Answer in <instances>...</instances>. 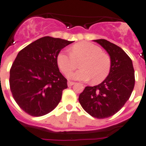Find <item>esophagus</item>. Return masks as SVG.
Listing matches in <instances>:
<instances>
[{
	"mask_svg": "<svg viewBox=\"0 0 146 146\" xmlns=\"http://www.w3.org/2000/svg\"><path fill=\"white\" fill-rule=\"evenodd\" d=\"M75 83L74 82H72V81H68V86H72L74 85Z\"/></svg>",
	"mask_w": 146,
	"mask_h": 146,
	"instance_id": "34e87169",
	"label": "esophagus"
}]
</instances>
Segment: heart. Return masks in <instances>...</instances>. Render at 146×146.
<instances>
[{
	"instance_id": "b5f03b06",
	"label": "heart",
	"mask_w": 146,
	"mask_h": 146,
	"mask_svg": "<svg viewBox=\"0 0 146 146\" xmlns=\"http://www.w3.org/2000/svg\"><path fill=\"white\" fill-rule=\"evenodd\" d=\"M80 70L68 74L70 79L87 81L92 79L93 83H99L108 77L111 70V58L100 47L88 42H80L71 47L70 54L60 52L57 63L60 71L67 74L78 66Z\"/></svg>"
}]
</instances>
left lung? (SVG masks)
Masks as SVG:
<instances>
[{
	"label": "left lung",
	"instance_id": "obj_1",
	"mask_svg": "<svg viewBox=\"0 0 146 146\" xmlns=\"http://www.w3.org/2000/svg\"><path fill=\"white\" fill-rule=\"evenodd\" d=\"M94 41L110 56L111 70L99 85L86 87L79 102L88 114L103 119L119 111L129 99L135 83L134 70L131 58L120 47L105 39Z\"/></svg>",
	"mask_w": 146,
	"mask_h": 146
}]
</instances>
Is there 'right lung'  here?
I'll return each instance as SVG.
<instances>
[{"mask_svg":"<svg viewBox=\"0 0 146 146\" xmlns=\"http://www.w3.org/2000/svg\"><path fill=\"white\" fill-rule=\"evenodd\" d=\"M73 41L46 36L32 42L17 54L10 69L9 85L14 99L34 117L56 108L68 87L59 71L57 57Z\"/></svg>","mask_w":146,"mask_h":146,"instance_id":"obj_1","label":"right lung"}]
</instances>
